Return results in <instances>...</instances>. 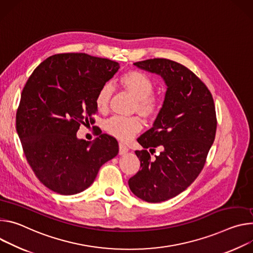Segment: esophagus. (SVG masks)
<instances>
[{"label": "esophagus", "instance_id": "obj_1", "mask_svg": "<svg viewBox=\"0 0 253 253\" xmlns=\"http://www.w3.org/2000/svg\"><path fill=\"white\" fill-rule=\"evenodd\" d=\"M119 148H120V151H119L120 155H125V154H126L128 152L127 147L125 144H123V143L119 144Z\"/></svg>", "mask_w": 253, "mask_h": 253}]
</instances>
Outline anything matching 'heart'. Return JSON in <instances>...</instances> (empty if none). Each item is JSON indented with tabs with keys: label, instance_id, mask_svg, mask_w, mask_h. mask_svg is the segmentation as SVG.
I'll use <instances>...</instances> for the list:
<instances>
[{
	"label": "heart",
	"instance_id": "obj_1",
	"mask_svg": "<svg viewBox=\"0 0 253 253\" xmlns=\"http://www.w3.org/2000/svg\"><path fill=\"white\" fill-rule=\"evenodd\" d=\"M121 86L134 98L132 112H137L146 120L154 119L162 105L161 97L155 93V84L151 77L138 70H128L120 78ZM114 92L110 83H104L95 96V104L100 112H106ZM104 129L121 141H128L142 129V122L136 117H112L104 123Z\"/></svg>",
	"mask_w": 253,
	"mask_h": 253
}]
</instances>
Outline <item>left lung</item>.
<instances>
[{"instance_id":"obj_1","label":"left lung","mask_w":253,"mask_h":253,"mask_svg":"<svg viewBox=\"0 0 253 253\" xmlns=\"http://www.w3.org/2000/svg\"><path fill=\"white\" fill-rule=\"evenodd\" d=\"M160 75L167 85L163 106L152 128L137 138L141 170L128 180L130 191L144 201L159 203L186 190L201 173L214 142L217 120L211 92L184 65L165 58L133 63ZM163 151L150 161L146 149Z\"/></svg>"}]
</instances>
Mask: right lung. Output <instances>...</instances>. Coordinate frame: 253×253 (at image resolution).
<instances>
[{
  "instance_id": "obj_1",
  "label": "right lung",
  "mask_w": 253,
  "mask_h": 253,
  "mask_svg": "<svg viewBox=\"0 0 253 253\" xmlns=\"http://www.w3.org/2000/svg\"><path fill=\"white\" fill-rule=\"evenodd\" d=\"M119 68L116 61L85 53L56 54L26 82L16 129L33 172L53 192L74 195L87 189L100 167L118 155L115 137L101 133L90 143L76 132L94 122L97 91Z\"/></svg>"
}]
</instances>
